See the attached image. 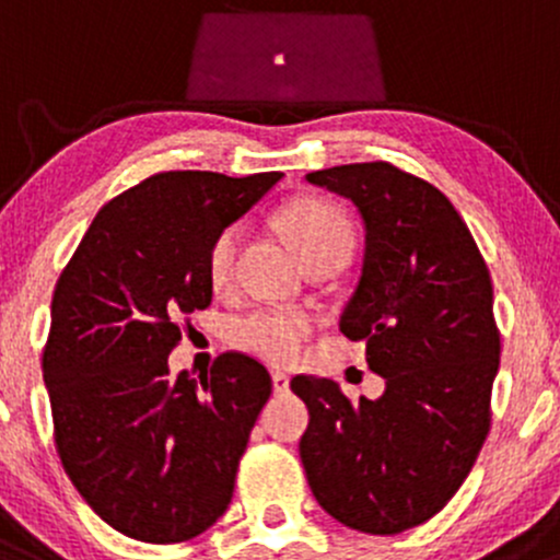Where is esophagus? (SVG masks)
<instances>
[{
	"label": "esophagus",
	"instance_id": "1",
	"mask_svg": "<svg viewBox=\"0 0 560 560\" xmlns=\"http://www.w3.org/2000/svg\"><path fill=\"white\" fill-rule=\"evenodd\" d=\"M272 388H275V394H285L288 388H291V378H288V373H282V370H275V373H272Z\"/></svg>",
	"mask_w": 560,
	"mask_h": 560
}]
</instances>
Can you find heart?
Wrapping results in <instances>:
<instances>
[{
  "instance_id": "b5f03b06",
  "label": "heart",
  "mask_w": 560,
  "mask_h": 560,
  "mask_svg": "<svg viewBox=\"0 0 560 560\" xmlns=\"http://www.w3.org/2000/svg\"><path fill=\"white\" fill-rule=\"evenodd\" d=\"M282 235L291 241L293 250L304 267L332 264L343 267L354 250V224L349 213L328 198H296L285 203L278 213ZM243 246V224H224L213 235L206 254V275L217 291L232 285L237 269V254ZM314 317L301 310L267 306L254 310L232 325V341L248 354L272 364L296 362L312 338Z\"/></svg>"
}]
</instances>
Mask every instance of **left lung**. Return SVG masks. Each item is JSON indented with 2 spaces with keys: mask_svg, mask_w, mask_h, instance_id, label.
Segmentation results:
<instances>
[{
  "mask_svg": "<svg viewBox=\"0 0 560 560\" xmlns=\"http://www.w3.org/2000/svg\"><path fill=\"white\" fill-rule=\"evenodd\" d=\"M306 182L349 198L364 222L341 332L364 341L386 392L351 401L336 381L296 375L291 388L310 407L301 463L332 518L399 534L447 505L489 433L500 364L492 278L455 206L416 174L373 161Z\"/></svg>",
  "mask_w": 560,
  "mask_h": 560,
  "instance_id": "left-lung-1",
  "label": "left lung"
}]
</instances>
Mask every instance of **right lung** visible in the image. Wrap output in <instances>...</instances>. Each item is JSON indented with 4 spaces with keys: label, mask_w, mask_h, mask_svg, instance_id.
Here are the masks:
<instances>
[{
    "label": "right lung",
    "mask_w": 560,
    "mask_h": 560,
    "mask_svg": "<svg viewBox=\"0 0 560 560\" xmlns=\"http://www.w3.org/2000/svg\"><path fill=\"white\" fill-rule=\"evenodd\" d=\"M280 177L153 174L97 211L55 285L42 357L55 447L86 505L140 542L198 537L232 500L272 378L241 351L200 383L168 378V354L211 304L213 235Z\"/></svg>",
    "instance_id": "1"
}]
</instances>
